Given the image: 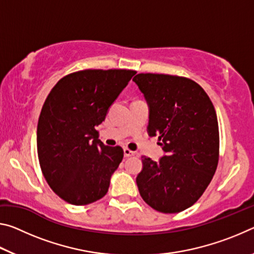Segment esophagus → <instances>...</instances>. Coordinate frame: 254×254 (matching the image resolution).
<instances>
[{
	"mask_svg": "<svg viewBox=\"0 0 254 254\" xmlns=\"http://www.w3.org/2000/svg\"><path fill=\"white\" fill-rule=\"evenodd\" d=\"M123 152H124V157H126V158L132 157V156H134V154H135V152H134V151H131V150H130V149H127V148H124Z\"/></svg>",
	"mask_w": 254,
	"mask_h": 254,
	"instance_id": "1",
	"label": "esophagus"
}]
</instances>
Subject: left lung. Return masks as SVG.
Returning a JSON list of instances; mask_svg holds the SVG:
<instances>
[{"label":"left lung","instance_id":"obj_1","mask_svg":"<svg viewBox=\"0 0 254 254\" xmlns=\"http://www.w3.org/2000/svg\"><path fill=\"white\" fill-rule=\"evenodd\" d=\"M133 81L149 106L150 136L165 156H142L136 185L143 200L161 213H179L203 195L216 171L220 133L216 112L194 80L165 74H137Z\"/></svg>","mask_w":254,"mask_h":254}]
</instances>
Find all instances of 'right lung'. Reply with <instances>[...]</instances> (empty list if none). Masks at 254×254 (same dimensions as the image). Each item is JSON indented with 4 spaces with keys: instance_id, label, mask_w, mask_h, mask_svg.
Here are the masks:
<instances>
[{
    "instance_id": "obj_1",
    "label": "right lung",
    "mask_w": 254,
    "mask_h": 254,
    "mask_svg": "<svg viewBox=\"0 0 254 254\" xmlns=\"http://www.w3.org/2000/svg\"><path fill=\"white\" fill-rule=\"evenodd\" d=\"M135 74L76 71L63 77L47 96L37 127L38 158L50 188L67 203L91 204L109 190L123 149L103 143L95 127Z\"/></svg>"
}]
</instances>
